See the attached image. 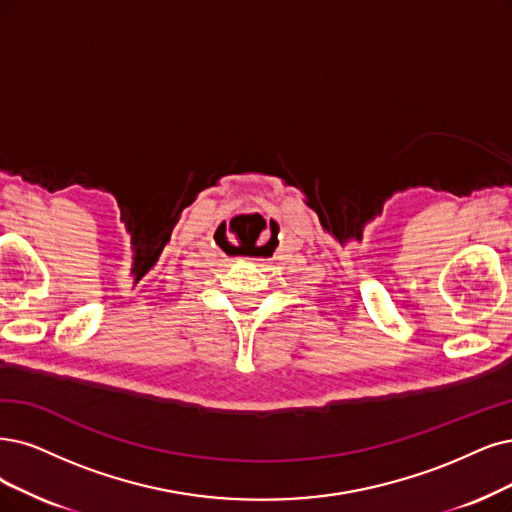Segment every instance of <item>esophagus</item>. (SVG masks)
Here are the masks:
<instances>
[{
    "mask_svg": "<svg viewBox=\"0 0 512 512\" xmlns=\"http://www.w3.org/2000/svg\"><path fill=\"white\" fill-rule=\"evenodd\" d=\"M255 253H257V255H266V251H263V246H259V249H255ZM259 261H261V259H259Z\"/></svg>",
    "mask_w": 512,
    "mask_h": 512,
    "instance_id": "34e87169",
    "label": "esophagus"
}]
</instances>
